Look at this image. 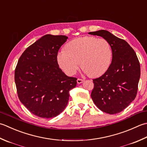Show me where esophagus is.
Listing matches in <instances>:
<instances>
[{
    "mask_svg": "<svg viewBox=\"0 0 147 147\" xmlns=\"http://www.w3.org/2000/svg\"><path fill=\"white\" fill-rule=\"evenodd\" d=\"M83 81H84V80H82V79H80V78H78L77 79V83H78V84H80V83H83Z\"/></svg>",
    "mask_w": 147,
    "mask_h": 147,
    "instance_id": "esophagus-1",
    "label": "esophagus"
}]
</instances>
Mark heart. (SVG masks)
<instances>
[{"label":"heart","mask_w":147,"mask_h":147,"mask_svg":"<svg viewBox=\"0 0 147 147\" xmlns=\"http://www.w3.org/2000/svg\"><path fill=\"white\" fill-rule=\"evenodd\" d=\"M112 49L107 40L93 36H84L70 41L57 55L60 68L73 76L81 67L92 78L102 75L110 67Z\"/></svg>","instance_id":"1"}]
</instances>
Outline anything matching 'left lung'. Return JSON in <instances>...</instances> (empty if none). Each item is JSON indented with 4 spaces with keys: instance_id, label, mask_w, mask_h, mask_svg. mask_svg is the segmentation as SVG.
Instances as JSON below:
<instances>
[{
    "instance_id": "8db88e82",
    "label": "left lung",
    "mask_w": 147,
    "mask_h": 147,
    "mask_svg": "<svg viewBox=\"0 0 147 147\" xmlns=\"http://www.w3.org/2000/svg\"><path fill=\"white\" fill-rule=\"evenodd\" d=\"M88 34L107 40L112 49L111 64L103 75L93 80L91 97L101 111L111 115L120 113L136 96L140 78L138 59L125 40L110 32L100 30Z\"/></svg>"
}]
</instances>
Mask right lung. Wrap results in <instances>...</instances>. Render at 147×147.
<instances>
[{
    "mask_svg": "<svg viewBox=\"0 0 147 147\" xmlns=\"http://www.w3.org/2000/svg\"><path fill=\"white\" fill-rule=\"evenodd\" d=\"M65 36L47 34L31 45L18 60L14 81L19 99L32 113L50 119L67 106L69 92L76 86V78L59 68L57 57Z\"/></svg>",
    "mask_w": 147,
    "mask_h": 147,
    "instance_id": "obj_1",
    "label": "right lung"
}]
</instances>
